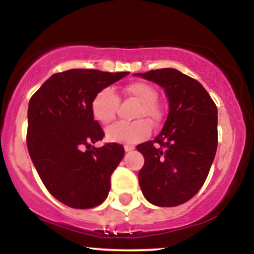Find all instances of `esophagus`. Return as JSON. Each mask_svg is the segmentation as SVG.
<instances>
[{
  "instance_id": "obj_1",
  "label": "esophagus",
  "mask_w": 254,
  "mask_h": 254,
  "mask_svg": "<svg viewBox=\"0 0 254 254\" xmlns=\"http://www.w3.org/2000/svg\"><path fill=\"white\" fill-rule=\"evenodd\" d=\"M124 149H125V151H131V150L135 149V147H133V145H130V144H125Z\"/></svg>"
}]
</instances>
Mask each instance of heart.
I'll return each mask as SVG.
<instances>
[{
	"label": "heart",
	"mask_w": 254,
	"mask_h": 254,
	"mask_svg": "<svg viewBox=\"0 0 254 254\" xmlns=\"http://www.w3.org/2000/svg\"><path fill=\"white\" fill-rule=\"evenodd\" d=\"M123 94L138 103L133 116L135 118L145 117L151 123H157L161 119V110L155 103L157 93L151 84L143 81H133L124 87ZM118 103V95L112 88L106 87L99 90L90 104L93 117L103 125L111 123L116 117ZM150 131V124L145 119H137L131 123L119 122L111 125L106 130V137L111 142L132 144L149 136Z\"/></svg>",
	"instance_id": "1"
}]
</instances>
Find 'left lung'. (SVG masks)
I'll return each mask as SVG.
<instances>
[{
    "instance_id": "1",
    "label": "left lung",
    "mask_w": 254,
    "mask_h": 254,
    "mask_svg": "<svg viewBox=\"0 0 254 254\" xmlns=\"http://www.w3.org/2000/svg\"><path fill=\"white\" fill-rule=\"evenodd\" d=\"M165 89L170 111L154 141L137 145L144 156L138 183L148 202L177 206L202 188L217 149V109L205 88L177 69L137 74Z\"/></svg>"
}]
</instances>
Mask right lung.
<instances>
[{"label":"right lung","mask_w":254,"mask_h":254,"mask_svg":"<svg viewBox=\"0 0 254 254\" xmlns=\"http://www.w3.org/2000/svg\"><path fill=\"white\" fill-rule=\"evenodd\" d=\"M129 72L70 69L49 77L28 104V153L48 191L74 209H90L106 199L111 176L124 147L106 143L90 104L99 90Z\"/></svg>","instance_id":"obj_1"}]
</instances>
